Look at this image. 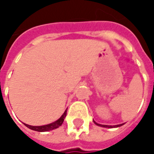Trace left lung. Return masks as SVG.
<instances>
[{
	"label": "left lung",
	"mask_w": 154,
	"mask_h": 154,
	"mask_svg": "<svg viewBox=\"0 0 154 154\" xmlns=\"http://www.w3.org/2000/svg\"><path fill=\"white\" fill-rule=\"evenodd\" d=\"M94 122L96 125H98V126H103V127H109V128H112V127H118V126H122L123 124H120V125H116V126H106V125H100V124H98L96 123L94 121Z\"/></svg>",
	"instance_id": "8db88e82"
}]
</instances>
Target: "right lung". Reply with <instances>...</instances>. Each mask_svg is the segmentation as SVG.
<instances>
[{
    "mask_svg": "<svg viewBox=\"0 0 154 154\" xmlns=\"http://www.w3.org/2000/svg\"><path fill=\"white\" fill-rule=\"evenodd\" d=\"M67 115V109L65 110V112H63V114L61 116V118L60 119H58L57 121H55L54 122H52L51 124H48V125H45V126H29L28 124H25V126L28 127L29 129L33 130V131H51V130H54L58 128L59 126H60L63 122V120H64V118Z\"/></svg>",
    "mask_w": 154,
    "mask_h": 154,
    "instance_id": "obj_1",
    "label": "right lung"
}]
</instances>
